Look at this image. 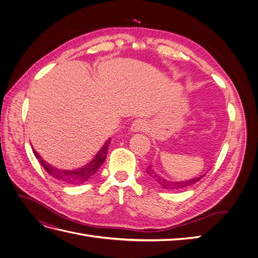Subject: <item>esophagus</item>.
<instances>
[{"label": "esophagus", "mask_w": 258, "mask_h": 258, "mask_svg": "<svg viewBox=\"0 0 258 258\" xmlns=\"http://www.w3.org/2000/svg\"><path fill=\"white\" fill-rule=\"evenodd\" d=\"M146 128V122L143 119H136L131 124V131L132 132H140L143 131Z\"/></svg>", "instance_id": "1"}]
</instances>
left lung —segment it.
<instances>
[{"label": "left lung", "mask_w": 258, "mask_h": 258, "mask_svg": "<svg viewBox=\"0 0 258 258\" xmlns=\"http://www.w3.org/2000/svg\"><path fill=\"white\" fill-rule=\"evenodd\" d=\"M146 173L152 177L153 181L158 184L159 186H161L163 189L166 190H177V189H183L186 188V187L191 186L194 184H196L197 182H199L200 179L204 177L206 174L199 175L197 177H194L190 179H187V181H183V182H172V181H168V179L163 178L161 175H159L156 171L152 168V166H148L146 168Z\"/></svg>", "instance_id": "obj_1"}]
</instances>
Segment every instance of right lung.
<instances>
[{
	"label": "right lung",
	"instance_id": "right-lung-1",
	"mask_svg": "<svg viewBox=\"0 0 258 258\" xmlns=\"http://www.w3.org/2000/svg\"><path fill=\"white\" fill-rule=\"evenodd\" d=\"M110 143H111V139H108L105 142V144L102 146V148L99 151V153L96 155L95 159L90 161L88 165H86L84 168L77 169V170H59L57 168L50 166L49 163H47L45 160H43L41 158V156L38 155L34 150H33V153L35 155V157L37 158V160L40 161L42 167L46 170V172L48 174H50L54 178L60 179L62 182L76 185V184H82L86 182L93 174L97 173L100 166L102 165L106 158V154H107L108 145H110Z\"/></svg>",
	"mask_w": 258,
	"mask_h": 258
}]
</instances>
